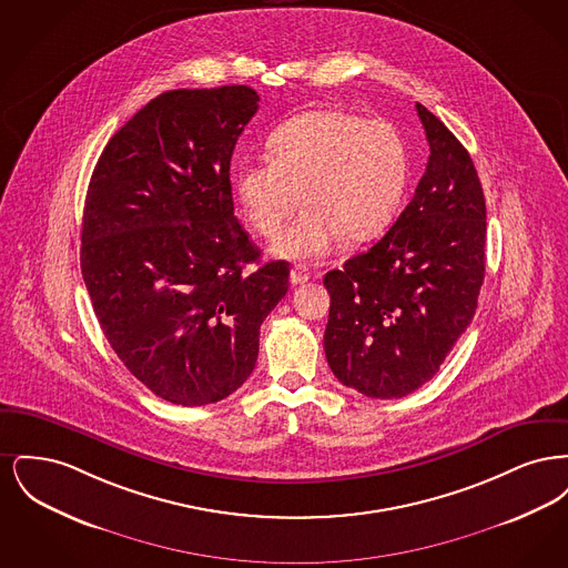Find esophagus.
Returning <instances> with one entry per match:
<instances>
[{"label": "esophagus", "mask_w": 568, "mask_h": 568, "mask_svg": "<svg viewBox=\"0 0 568 568\" xmlns=\"http://www.w3.org/2000/svg\"><path fill=\"white\" fill-rule=\"evenodd\" d=\"M290 278H292V285H302V283H306L308 278H311V272L306 266H302V264H296L292 272H290Z\"/></svg>", "instance_id": "obj_1"}]
</instances>
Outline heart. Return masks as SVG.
Wrapping results in <instances>:
<instances>
[{"label": "heart", "instance_id": "obj_1", "mask_svg": "<svg viewBox=\"0 0 568 568\" xmlns=\"http://www.w3.org/2000/svg\"><path fill=\"white\" fill-rule=\"evenodd\" d=\"M268 153L271 160L241 165L236 190L248 223L268 241L283 232L302 195L306 211L274 244L278 257H322L343 234L353 243L371 241L403 204L405 140L383 119L308 110L272 132Z\"/></svg>", "mask_w": 568, "mask_h": 568}]
</instances>
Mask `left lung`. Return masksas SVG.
<instances>
[{
  "label": "left lung",
  "instance_id": "8db88e82",
  "mask_svg": "<svg viewBox=\"0 0 568 568\" xmlns=\"http://www.w3.org/2000/svg\"><path fill=\"white\" fill-rule=\"evenodd\" d=\"M430 144L413 200L368 251L324 276V347L336 378L368 398H403L436 375L477 311L486 197L456 135L415 106Z\"/></svg>",
  "mask_w": 568,
  "mask_h": 568
}]
</instances>
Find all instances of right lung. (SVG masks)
<instances>
[{
    "instance_id": "1",
    "label": "right lung",
    "mask_w": 568,
    "mask_h": 568,
    "mask_svg": "<svg viewBox=\"0 0 568 568\" xmlns=\"http://www.w3.org/2000/svg\"><path fill=\"white\" fill-rule=\"evenodd\" d=\"M260 95L165 91L110 138L82 213L81 271L125 368L172 405L219 403L255 368L290 264L260 268L234 215L230 162Z\"/></svg>"
}]
</instances>
